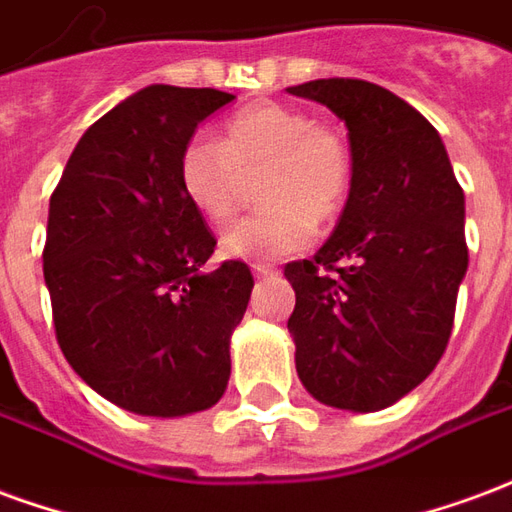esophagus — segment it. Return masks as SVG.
<instances>
[{
  "instance_id": "34e87169",
  "label": "esophagus",
  "mask_w": 512,
  "mask_h": 512,
  "mask_svg": "<svg viewBox=\"0 0 512 512\" xmlns=\"http://www.w3.org/2000/svg\"><path fill=\"white\" fill-rule=\"evenodd\" d=\"M251 270H253V275H256V278H267V275H278V270H275L272 264H253Z\"/></svg>"
}]
</instances>
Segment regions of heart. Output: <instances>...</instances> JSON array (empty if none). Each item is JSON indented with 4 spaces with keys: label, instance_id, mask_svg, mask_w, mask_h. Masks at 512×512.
<instances>
[{
    "label": "heart",
    "instance_id": "obj_1",
    "mask_svg": "<svg viewBox=\"0 0 512 512\" xmlns=\"http://www.w3.org/2000/svg\"><path fill=\"white\" fill-rule=\"evenodd\" d=\"M264 171L259 201L267 204L223 231L220 253L270 261L302 251L343 210L354 160L346 138L302 108L256 103L226 119L220 141L190 138L177 160L185 199L201 218L223 223L240 201L242 177Z\"/></svg>",
    "mask_w": 512,
    "mask_h": 512
}]
</instances>
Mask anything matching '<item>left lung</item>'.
Returning <instances> with one entry per match:
<instances>
[{
	"label": "left lung",
	"instance_id": "left-lung-1",
	"mask_svg": "<svg viewBox=\"0 0 512 512\" xmlns=\"http://www.w3.org/2000/svg\"><path fill=\"white\" fill-rule=\"evenodd\" d=\"M286 92L341 117L354 160L330 240L283 270L297 297V376L322 404L379 412L423 382L450 341L469 264L464 190L434 125L390 89L319 78Z\"/></svg>",
	"mask_w": 512,
	"mask_h": 512
}]
</instances>
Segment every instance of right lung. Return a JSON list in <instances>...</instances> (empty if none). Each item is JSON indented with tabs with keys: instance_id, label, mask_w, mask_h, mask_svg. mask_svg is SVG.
Returning <instances> with one entry per match:
<instances>
[{
	"instance_id": "add662e5",
	"label": "right lung",
	"mask_w": 512,
	"mask_h": 512,
	"mask_svg": "<svg viewBox=\"0 0 512 512\" xmlns=\"http://www.w3.org/2000/svg\"><path fill=\"white\" fill-rule=\"evenodd\" d=\"M231 100L220 89H141L81 136L51 193L43 275L59 349L133 414L204 412L229 384L253 275L245 261L201 270L215 237L179 188L177 160Z\"/></svg>"
}]
</instances>
